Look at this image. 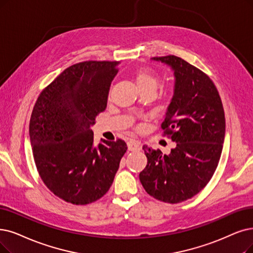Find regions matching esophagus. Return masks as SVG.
Returning <instances> with one entry per match:
<instances>
[{"label": "esophagus", "instance_id": "obj_1", "mask_svg": "<svg viewBox=\"0 0 253 253\" xmlns=\"http://www.w3.org/2000/svg\"><path fill=\"white\" fill-rule=\"evenodd\" d=\"M127 148L128 150L133 151V150H140L141 148V142L139 141H135V140H129L127 142Z\"/></svg>", "mask_w": 253, "mask_h": 253}]
</instances>
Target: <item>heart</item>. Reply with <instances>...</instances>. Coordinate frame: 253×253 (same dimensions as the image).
I'll use <instances>...</instances> for the list:
<instances>
[{
	"mask_svg": "<svg viewBox=\"0 0 253 253\" xmlns=\"http://www.w3.org/2000/svg\"><path fill=\"white\" fill-rule=\"evenodd\" d=\"M134 81L136 86L141 92L148 91V90H156L159 79L157 75L150 69H140L134 75Z\"/></svg>",
	"mask_w": 253,
	"mask_h": 253,
	"instance_id": "obj_1",
	"label": "heart"
}]
</instances>
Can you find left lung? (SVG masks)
<instances>
[{
  "mask_svg": "<svg viewBox=\"0 0 253 253\" xmlns=\"http://www.w3.org/2000/svg\"><path fill=\"white\" fill-rule=\"evenodd\" d=\"M173 69L174 94L161 127L176 147L169 155L143 145L147 165L139 178L147 193L168 204L203 190L218 166L225 136L223 105L208 75L179 57H154Z\"/></svg>",
  "mask_w": 253,
  "mask_h": 253,
  "instance_id": "obj_1",
  "label": "left lung"
}]
</instances>
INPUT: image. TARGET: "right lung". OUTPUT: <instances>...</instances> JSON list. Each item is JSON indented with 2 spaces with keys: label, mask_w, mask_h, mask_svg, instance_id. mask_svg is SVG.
Here are the masks:
<instances>
[{
  "label": "right lung",
  "mask_w": 253,
  "mask_h": 253,
  "mask_svg": "<svg viewBox=\"0 0 253 253\" xmlns=\"http://www.w3.org/2000/svg\"><path fill=\"white\" fill-rule=\"evenodd\" d=\"M116 61H84L69 66L39 94L29 134L38 173L66 203L84 206L102 198L112 185L124 140L93 145L95 117L104 112Z\"/></svg>",
  "instance_id": "add662e5"
}]
</instances>
